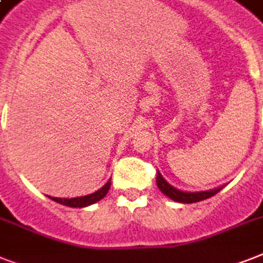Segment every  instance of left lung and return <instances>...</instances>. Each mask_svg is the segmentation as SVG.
Returning <instances> with one entry per match:
<instances>
[{
	"label": "left lung",
	"mask_w": 263,
	"mask_h": 263,
	"mask_svg": "<svg viewBox=\"0 0 263 263\" xmlns=\"http://www.w3.org/2000/svg\"><path fill=\"white\" fill-rule=\"evenodd\" d=\"M157 185L161 191L164 192L165 195L169 196L172 200L176 202H181V203H194V202H199V200L208 199L210 196L216 195L217 192H220L222 187L214 188L210 191H202V192H183L177 190V188L172 187L171 184L166 183V180L161 176V173H157Z\"/></svg>",
	"instance_id": "8db88e82"
}]
</instances>
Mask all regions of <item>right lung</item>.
<instances>
[{
    "label": "right lung",
    "mask_w": 263,
    "mask_h": 263,
    "mask_svg": "<svg viewBox=\"0 0 263 263\" xmlns=\"http://www.w3.org/2000/svg\"><path fill=\"white\" fill-rule=\"evenodd\" d=\"M110 180L107 181L105 185H103L101 190L98 191H95L94 194H90V195L86 196H79V198H71V199H61V198H53L50 196V199L55 200L57 203L65 204V206H69V208H86L88 204H92L95 202H98L103 198V196L106 195L107 191H109V188H110Z\"/></svg>",
    "instance_id": "right-lung-1"
}]
</instances>
